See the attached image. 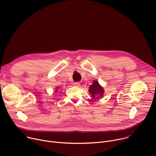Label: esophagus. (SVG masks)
<instances>
[{
  "label": "esophagus",
  "instance_id": "obj_1",
  "mask_svg": "<svg viewBox=\"0 0 156 156\" xmlns=\"http://www.w3.org/2000/svg\"><path fill=\"white\" fill-rule=\"evenodd\" d=\"M73 84H74V86H76V87H80V83L79 82H74Z\"/></svg>",
  "mask_w": 156,
  "mask_h": 156
}]
</instances>
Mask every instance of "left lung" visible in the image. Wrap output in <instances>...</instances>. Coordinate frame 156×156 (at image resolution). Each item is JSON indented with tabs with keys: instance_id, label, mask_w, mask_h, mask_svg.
<instances>
[{
	"instance_id": "8db88e82",
	"label": "left lung",
	"mask_w": 156,
	"mask_h": 156,
	"mask_svg": "<svg viewBox=\"0 0 156 156\" xmlns=\"http://www.w3.org/2000/svg\"><path fill=\"white\" fill-rule=\"evenodd\" d=\"M88 91L91 94L93 99L96 100L100 98H102L105 93L104 88L97 80H93L92 85L89 87Z\"/></svg>"
}]
</instances>
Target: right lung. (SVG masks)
I'll list each match as a JSON object with an SVG mask.
<instances>
[{
	"label": "right lung",
	"instance_id": "add662e5",
	"mask_svg": "<svg viewBox=\"0 0 156 156\" xmlns=\"http://www.w3.org/2000/svg\"><path fill=\"white\" fill-rule=\"evenodd\" d=\"M58 88H59V87H57V88H55V92H57V91H58Z\"/></svg>",
	"mask_w": 156,
	"mask_h": 156
}]
</instances>
